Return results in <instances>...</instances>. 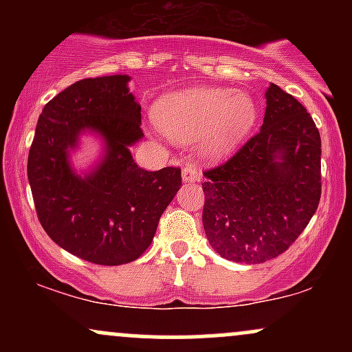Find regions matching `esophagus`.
<instances>
[{"instance_id": "34e87169", "label": "esophagus", "mask_w": 352, "mask_h": 352, "mask_svg": "<svg viewBox=\"0 0 352 352\" xmlns=\"http://www.w3.org/2000/svg\"><path fill=\"white\" fill-rule=\"evenodd\" d=\"M182 177L185 182H199L201 179V170L195 164H187L182 170Z\"/></svg>"}]
</instances>
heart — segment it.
Returning a JSON list of instances; mask_svg holds the SVG:
<instances>
[{"label": "heart", "instance_id": "1", "mask_svg": "<svg viewBox=\"0 0 352 352\" xmlns=\"http://www.w3.org/2000/svg\"><path fill=\"white\" fill-rule=\"evenodd\" d=\"M256 120V106L245 92L232 89H190L170 94L160 102L157 127L177 144L200 140L208 157L232 152Z\"/></svg>", "mask_w": 352, "mask_h": 352}]
</instances>
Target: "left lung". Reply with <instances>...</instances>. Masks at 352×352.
<instances>
[{"instance_id": "obj_1", "label": "left lung", "mask_w": 352, "mask_h": 352, "mask_svg": "<svg viewBox=\"0 0 352 352\" xmlns=\"http://www.w3.org/2000/svg\"><path fill=\"white\" fill-rule=\"evenodd\" d=\"M204 228L221 258L265 263L292 246L321 199V137L301 102L266 91L261 131L204 172Z\"/></svg>"}]
</instances>
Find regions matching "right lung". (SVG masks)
<instances>
[{"label": "right lung", "instance_id": "obj_1", "mask_svg": "<svg viewBox=\"0 0 352 352\" xmlns=\"http://www.w3.org/2000/svg\"><path fill=\"white\" fill-rule=\"evenodd\" d=\"M129 79H82L59 92L44 106L28 155V180L44 232L60 248L96 265L137 260L182 185L179 167L148 172L132 159L129 145L144 134ZM84 130L104 137L107 157L82 179L67 153Z\"/></svg>", "mask_w": 352, "mask_h": 352}]
</instances>
